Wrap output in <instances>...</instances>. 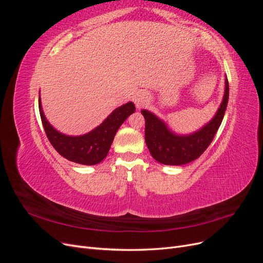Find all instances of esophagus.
Instances as JSON below:
<instances>
[{
    "label": "esophagus",
    "instance_id": "esophagus-1",
    "mask_svg": "<svg viewBox=\"0 0 263 263\" xmlns=\"http://www.w3.org/2000/svg\"><path fill=\"white\" fill-rule=\"evenodd\" d=\"M148 101V97L142 92H139L136 97H135V103H136V106L140 108L141 106L145 105V103Z\"/></svg>",
    "mask_w": 263,
    "mask_h": 263
}]
</instances>
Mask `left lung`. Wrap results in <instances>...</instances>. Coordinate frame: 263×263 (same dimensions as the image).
<instances>
[{
  "mask_svg": "<svg viewBox=\"0 0 263 263\" xmlns=\"http://www.w3.org/2000/svg\"><path fill=\"white\" fill-rule=\"evenodd\" d=\"M229 98V85L225 77V91L222 101L214 117L200 129L186 135L174 133L161 118L147 109L144 115L145 140L150 155L155 160L166 165H182L200 157L212 142L225 115Z\"/></svg>",
  "mask_w": 263,
  "mask_h": 263,
  "instance_id": "obj_1",
  "label": "left lung"
}]
</instances>
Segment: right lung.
Masks as SVG:
<instances>
[{"instance_id":"right-lung-1","label":"right lung","mask_w":263,"mask_h":263,"mask_svg":"<svg viewBox=\"0 0 263 263\" xmlns=\"http://www.w3.org/2000/svg\"><path fill=\"white\" fill-rule=\"evenodd\" d=\"M38 106L46 135L53 148L68 160L84 165L98 164L107 156L118 128L136 109L133 102L126 103L115 108L102 124L91 132L79 136H70L58 132L46 118L41 95Z\"/></svg>"}]
</instances>
